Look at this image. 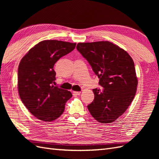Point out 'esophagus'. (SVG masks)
<instances>
[{
  "label": "esophagus",
  "mask_w": 159,
  "mask_h": 159,
  "mask_svg": "<svg viewBox=\"0 0 159 159\" xmlns=\"http://www.w3.org/2000/svg\"><path fill=\"white\" fill-rule=\"evenodd\" d=\"M80 93H81L80 91H73V95H80Z\"/></svg>",
  "instance_id": "1"
}]
</instances>
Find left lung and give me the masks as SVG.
Wrapping results in <instances>:
<instances>
[{
    "instance_id": "left-lung-1",
    "label": "left lung",
    "mask_w": 159,
    "mask_h": 159,
    "mask_svg": "<svg viewBox=\"0 0 159 159\" xmlns=\"http://www.w3.org/2000/svg\"><path fill=\"white\" fill-rule=\"evenodd\" d=\"M99 79L100 89L88 105L92 117L102 123L115 121L125 113L136 93L138 80L131 57L108 41L78 43L76 47Z\"/></svg>"
}]
</instances>
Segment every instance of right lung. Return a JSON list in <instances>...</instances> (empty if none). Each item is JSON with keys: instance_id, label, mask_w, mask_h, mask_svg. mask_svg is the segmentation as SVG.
<instances>
[{"instance_id": "add662e5", "label": "right lung", "mask_w": 159, "mask_h": 159, "mask_svg": "<svg viewBox=\"0 0 159 159\" xmlns=\"http://www.w3.org/2000/svg\"><path fill=\"white\" fill-rule=\"evenodd\" d=\"M76 43L48 40L35 45L24 56L18 66V89L28 111L43 121H52L64 113L65 104L72 94L54 86V66L69 54Z\"/></svg>"}]
</instances>
